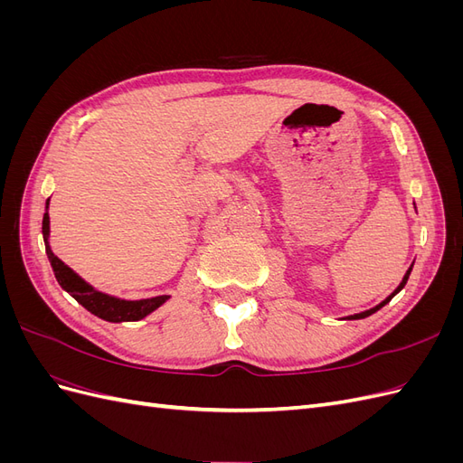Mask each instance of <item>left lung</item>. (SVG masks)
Returning <instances> with one entry per match:
<instances>
[{
  "label": "left lung",
  "instance_id": "left-lung-1",
  "mask_svg": "<svg viewBox=\"0 0 463 463\" xmlns=\"http://www.w3.org/2000/svg\"><path fill=\"white\" fill-rule=\"evenodd\" d=\"M411 269H413V266H410V269H408V272H405V276H403V279H402V282H400V286L394 289V291H392L390 293V296L383 301V303H378L376 307H373V309H369V311H363V313H357V315H349V317H345L347 320H359V318H365V317H371L373 313H376L378 309H383V307L392 299V298H394L396 296V293L398 291H402L403 289V286H405V282H408V278H410V274H411Z\"/></svg>",
  "mask_w": 463,
  "mask_h": 463
}]
</instances>
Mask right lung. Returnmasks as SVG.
I'll return each mask as SVG.
<instances>
[{
	"label": "right lung",
	"mask_w": 463,
	"mask_h": 463,
	"mask_svg": "<svg viewBox=\"0 0 463 463\" xmlns=\"http://www.w3.org/2000/svg\"><path fill=\"white\" fill-rule=\"evenodd\" d=\"M48 206L50 199L46 201V213L44 220H42V235H44V243H46V255L48 260L53 269L55 279L58 284L85 307L87 311L96 315L98 318L108 320V322H135L141 320L152 311H156L160 305H164L170 296H156V298H148V299H119L114 296H108V293H102L94 289L90 284H87L77 272H73L69 266L60 260L53 255V250L50 247V214H48Z\"/></svg>",
	"instance_id": "obj_1"
}]
</instances>
